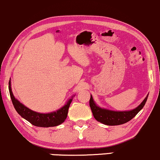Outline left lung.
I'll return each mask as SVG.
<instances>
[{
    "instance_id": "1",
    "label": "left lung",
    "mask_w": 160,
    "mask_h": 160,
    "mask_svg": "<svg viewBox=\"0 0 160 160\" xmlns=\"http://www.w3.org/2000/svg\"><path fill=\"white\" fill-rule=\"evenodd\" d=\"M148 98V95L137 108L130 111H123V112H116V111L101 109L95 104L91 96L89 104L94 117L97 121L107 125H119L128 122L131 119H133L145 105Z\"/></svg>"
}]
</instances>
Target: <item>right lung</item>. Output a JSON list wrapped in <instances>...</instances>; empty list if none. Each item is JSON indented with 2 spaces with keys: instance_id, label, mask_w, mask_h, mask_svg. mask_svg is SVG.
<instances>
[{
  "instance_id": "obj_1",
  "label": "right lung",
  "mask_w": 160,
  "mask_h": 160,
  "mask_svg": "<svg viewBox=\"0 0 160 160\" xmlns=\"http://www.w3.org/2000/svg\"><path fill=\"white\" fill-rule=\"evenodd\" d=\"M9 91H10L12 104L17 112L22 118H24L33 125L38 127H44V128L53 127L63 122L67 117L69 105L72 100V99L69 100L66 105H64L62 108L58 109L56 112H50V113H39L27 108L14 98L10 87V82H9Z\"/></svg>"
}]
</instances>
